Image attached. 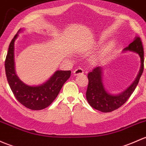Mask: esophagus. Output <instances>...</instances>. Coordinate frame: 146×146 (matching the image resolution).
<instances>
[{
    "label": "esophagus",
    "instance_id": "obj_1",
    "mask_svg": "<svg viewBox=\"0 0 146 146\" xmlns=\"http://www.w3.org/2000/svg\"><path fill=\"white\" fill-rule=\"evenodd\" d=\"M82 73H84V70L82 69V68H77L76 69V70L73 71V74H74V76H78V75L80 74H82Z\"/></svg>",
    "mask_w": 146,
    "mask_h": 146
}]
</instances>
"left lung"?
<instances>
[{"mask_svg":"<svg viewBox=\"0 0 146 146\" xmlns=\"http://www.w3.org/2000/svg\"><path fill=\"white\" fill-rule=\"evenodd\" d=\"M127 51H132L139 54L141 57L140 71L134 82L125 91L118 95H112L107 92L102 83L101 73L102 70L100 66L96 67L88 73V87H87L86 97L89 104L94 109L103 113H109L122 106L128 100L136 89L139 82L144 68V51L140 37H136L128 47L124 49Z\"/></svg>","mask_w":146,"mask_h":146,"instance_id":"left-lung-1","label":"left lung"}]
</instances>
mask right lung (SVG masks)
<instances>
[{
  "instance_id": "add662e5",
  "label": "right lung",
  "mask_w": 146,
  "mask_h": 146,
  "mask_svg": "<svg viewBox=\"0 0 146 146\" xmlns=\"http://www.w3.org/2000/svg\"><path fill=\"white\" fill-rule=\"evenodd\" d=\"M16 34L9 45L5 61L7 82L16 99L31 110H42L48 107L59 94L63 85L70 78V70H57L45 83L40 86H29L21 82L15 73L14 44Z\"/></svg>"
}]
</instances>
